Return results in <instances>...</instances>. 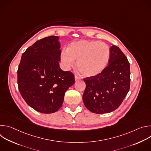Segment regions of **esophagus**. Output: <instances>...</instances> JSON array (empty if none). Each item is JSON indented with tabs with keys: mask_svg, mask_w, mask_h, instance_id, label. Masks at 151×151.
Segmentation results:
<instances>
[{
	"mask_svg": "<svg viewBox=\"0 0 151 151\" xmlns=\"http://www.w3.org/2000/svg\"><path fill=\"white\" fill-rule=\"evenodd\" d=\"M80 79H81V78H80L79 77H78L77 76H75V81H79V80H80Z\"/></svg>",
	"mask_w": 151,
	"mask_h": 151,
	"instance_id": "34e87169",
	"label": "esophagus"
}]
</instances>
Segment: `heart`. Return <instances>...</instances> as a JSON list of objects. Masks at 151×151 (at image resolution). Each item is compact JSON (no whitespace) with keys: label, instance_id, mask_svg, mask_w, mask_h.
I'll return each mask as SVG.
<instances>
[{"label":"heart","instance_id":"1","mask_svg":"<svg viewBox=\"0 0 151 151\" xmlns=\"http://www.w3.org/2000/svg\"><path fill=\"white\" fill-rule=\"evenodd\" d=\"M111 58L109 47L97 40H79L72 42L67 50H63L60 60L64 67L69 69L77 60V68L85 76L93 77L101 73Z\"/></svg>","mask_w":151,"mask_h":151}]
</instances>
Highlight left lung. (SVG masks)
<instances>
[{
    "instance_id": "1",
    "label": "left lung",
    "mask_w": 151,
    "mask_h": 151,
    "mask_svg": "<svg viewBox=\"0 0 151 151\" xmlns=\"http://www.w3.org/2000/svg\"><path fill=\"white\" fill-rule=\"evenodd\" d=\"M111 58L106 69L97 76L84 78L85 106L97 114L109 113L121 105L130 90V63L116 46L110 49Z\"/></svg>"
}]
</instances>
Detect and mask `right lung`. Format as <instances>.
Segmentation results:
<instances>
[{
    "label": "right lung",
    "mask_w": 151,
    "mask_h": 151,
    "mask_svg": "<svg viewBox=\"0 0 151 151\" xmlns=\"http://www.w3.org/2000/svg\"><path fill=\"white\" fill-rule=\"evenodd\" d=\"M59 37L36 41L22 54L17 71L20 94L27 104L42 114H52L61 107L65 92L75 83L74 75L59 65Z\"/></svg>",
    "instance_id": "obj_1"
}]
</instances>
